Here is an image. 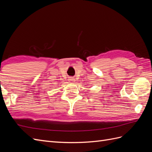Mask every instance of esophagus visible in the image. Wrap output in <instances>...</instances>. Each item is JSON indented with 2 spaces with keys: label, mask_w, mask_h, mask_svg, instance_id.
I'll list each match as a JSON object with an SVG mask.
<instances>
[{
  "label": "esophagus",
  "mask_w": 152,
  "mask_h": 152,
  "mask_svg": "<svg viewBox=\"0 0 152 152\" xmlns=\"http://www.w3.org/2000/svg\"><path fill=\"white\" fill-rule=\"evenodd\" d=\"M69 80H70L71 82H73L75 80V79H73V78H72V77H70V79H69Z\"/></svg>",
  "instance_id": "esophagus-1"
}]
</instances>
